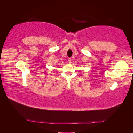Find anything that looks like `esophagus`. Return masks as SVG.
Masks as SVG:
<instances>
[{"label": "esophagus", "instance_id": "esophagus-1", "mask_svg": "<svg viewBox=\"0 0 133 133\" xmlns=\"http://www.w3.org/2000/svg\"><path fill=\"white\" fill-rule=\"evenodd\" d=\"M71 58H68V62H69V63H71Z\"/></svg>", "mask_w": 133, "mask_h": 133}]
</instances>
